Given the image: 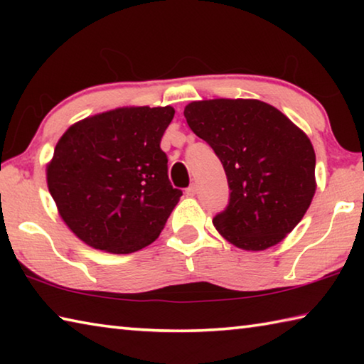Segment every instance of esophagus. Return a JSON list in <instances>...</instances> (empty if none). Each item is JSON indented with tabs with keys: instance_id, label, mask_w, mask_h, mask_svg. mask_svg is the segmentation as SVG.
Segmentation results:
<instances>
[{
	"instance_id": "obj_1",
	"label": "esophagus",
	"mask_w": 364,
	"mask_h": 364,
	"mask_svg": "<svg viewBox=\"0 0 364 364\" xmlns=\"http://www.w3.org/2000/svg\"><path fill=\"white\" fill-rule=\"evenodd\" d=\"M196 193H197L196 184H191V186L186 189V196H189V197H194V196H196Z\"/></svg>"
}]
</instances>
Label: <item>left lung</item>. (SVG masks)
Returning <instances> with one entry per match:
<instances>
[{
    "label": "left lung",
    "mask_w": 364,
    "mask_h": 364,
    "mask_svg": "<svg viewBox=\"0 0 364 364\" xmlns=\"http://www.w3.org/2000/svg\"><path fill=\"white\" fill-rule=\"evenodd\" d=\"M191 130L223 164L230 202L213 225L244 250L281 242L316 191L315 149L287 117L257 100L194 101L184 107Z\"/></svg>",
    "instance_id": "obj_1"
}]
</instances>
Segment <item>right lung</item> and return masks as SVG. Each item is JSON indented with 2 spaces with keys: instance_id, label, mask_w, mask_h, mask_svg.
Returning <instances> with one entry per match:
<instances>
[{
  "instance_id": "right-lung-1",
  "label": "right lung",
  "mask_w": 364,
  "mask_h": 364,
  "mask_svg": "<svg viewBox=\"0 0 364 364\" xmlns=\"http://www.w3.org/2000/svg\"><path fill=\"white\" fill-rule=\"evenodd\" d=\"M173 115L170 106L122 107L77 122L58 141L48 188L85 244L132 254L159 237L183 196L160 149Z\"/></svg>"
}]
</instances>
